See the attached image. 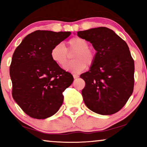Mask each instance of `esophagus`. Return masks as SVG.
Instances as JSON below:
<instances>
[{
    "label": "esophagus",
    "instance_id": "1",
    "mask_svg": "<svg viewBox=\"0 0 147 147\" xmlns=\"http://www.w3.org/2000/svg\"><path fill=\"white\" fill-rule=\"evenodd\" d=\"M73 77L75 79H76V78H78L79 77V75H77V74H74L73 75Z\"/></svg>",
    "mask_w": 147,
    "mask_h": 147
}]
</instances>
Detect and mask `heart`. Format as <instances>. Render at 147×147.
Returning <instances> with one entry per match:
<instances>
[{
  "instance_id": "1",
  "label": "heart",
  "mask_w": 147,
  "mask_h": 147,
  "mask_svg": "<svg viewBox=\"0 0 147 147\" xmlns=\"http://www.w3.org/2000/svg\"><path fill=\"white\" fill-rule=\"evenodd\" d=\"M73 55V61L65 66V69L72 72H80L86 68L87 64L91 65L95 60V50L89 47L88 41L81 37H73L67 42V48L63 43H57L52 48V59L60 66H63L68 61L69 53Z\"/></svg>"
}]
</instances>
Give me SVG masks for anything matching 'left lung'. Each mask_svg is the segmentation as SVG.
<instances>
[{"label":"left lung","instance_id":"1","mask_svg":"<svg viewBox=\"0 0 147 147\" xmlns=\"http://www.w3.org/2000/svg\"><path fill=\"white\" fill-rule=\"evenodd\" d=\"M97 51L90 70L80 75L85 81L84 103L100 115H112L124 107L134 87V60L129 46L109 28L99 27L77 32Z\"/></svg>","mask_w":147,"mask_h":147}]
</instances>
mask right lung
Wrapping results in <instances>:
<instances>
[{
  "instance_id": "add662e5",
  "label": "right lung",
  "mask_w": 147,
  "mask_h": 147,
  "mask_svg": "<svg viewBox=\"0 0 147 147\" xmlns=\"http://www.w3.org/2000/svg\"><path fill=\"white\" fill-rule=\"evenodd\" d=\"M70 32L36 30L24 38L13 54L9 75L15 102L30 117L45 119L58 111L63 91L73 77L52 59V48Z\"/></svg>"
}]
</instances>
